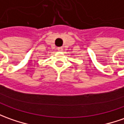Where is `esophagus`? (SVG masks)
<instances>
[{
	"label": "esophagus",
	"mask_w": 124,
	"mask_h": 124,
	"mask_svg": "<svg viewBox=\"0 0 124 124\" xmlns=\"http://www.w3.org/2000/svg\"><path fill=\"white\" fill-rule=\"evenodd\" d=\"M62 49H62V47H61L58 48V50H59V51H62Z\"/></svg>",
	"instance_id": "obj_1"
}]
</instances>
